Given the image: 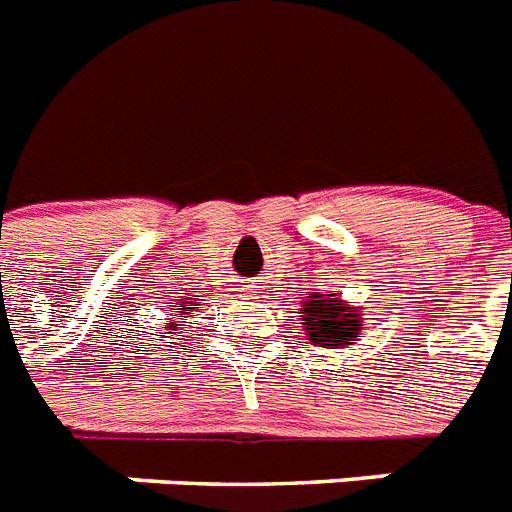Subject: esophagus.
<instances>
[{"mask_svg": "<svg viewBox=\"0 0 512 512\" xmlns=\"http://www.w3.org/2000/svg\"><path fill=\"white\" fill-rule=\"evenodd\" d=\"M256 287H259V282H256V280H243V285H240V290H243V293H246L248 298H251V295L256 293Z\"/></svg>", "mask_w": 512, "mask_h": 512, "instance_id": "obj_1", "label": "esophagus"}]
</instances>
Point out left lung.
I'll return each instance as SVG.
<instances>
[{"mask_svg":"<svg viewBox=\"0 0 512 512\" xmlns=\"http://www.w3.org/2000/svg\"><path fill=\"white\" fill-rule=\"evenodd\" d=\"M301 314L308 340L316 342L319 348L350 345V340H356L358 332H361V314H356V308L337 301L335 293L308 295L306 301H303Z\"/></svg>","mask_w":512,"mask_h":512,"instance_id":"1","label":"left lung"}]
</instances>
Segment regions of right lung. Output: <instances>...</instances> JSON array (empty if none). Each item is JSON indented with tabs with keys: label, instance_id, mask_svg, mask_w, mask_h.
I'll use <instances>...</instances> for the list:
<instances>
[{
	"label": "right lung",
	"instance_id": "1",
	"mask_svg": "<svg viewBox=\"0 0 512 512\" xmlns=\"http://www.w3.org/2000/svg\"><path fill=\"white\" fill-rule=\"evenodd\" d=\"M177 314H185V308H183V303H180V308H175Z\"/></svg>",
	"mask_w": 512,
	"mask_h": 512
}]
</instances>
